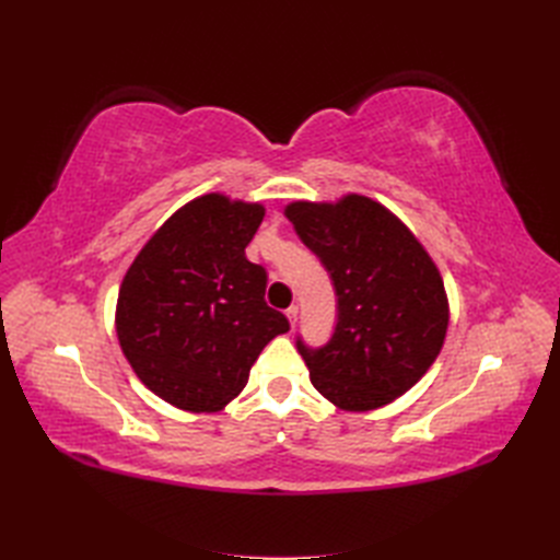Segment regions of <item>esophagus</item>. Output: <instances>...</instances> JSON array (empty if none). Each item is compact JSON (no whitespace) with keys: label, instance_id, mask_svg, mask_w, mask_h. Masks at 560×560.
Instances as JSON below:
<instances>
[{"label":"esophagus","instance_id":"obj_1","mask_svg":"<svg viewBox=\"0 0 560 560\" xmlns=\"http://www.w3.org/2000/svg\"><path fill=\"white\" fill-rule=\"evenodd\" d=\"M284 315H287V319L292 322V327H294V325H296V319H299V306H290V308L284 311Z\"/></svg>","mask_w":560,"mask_h":560}]
</instances>
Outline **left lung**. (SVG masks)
Segmentation results:
<instances>
[{
    "mask_svg": "<svg viewBox=\"0 0 560 560\" xmlns=\"http://www.w3.org/2000/svg\"><path fill=\"white\" fill-rule=\"evenodd\" d=\"M287 219L319 264L336 294L329 341L296 350L311 383L346 411H371L413 387L444 346L448 301L430 254L381 202L346 196L299 200Z\"/></svg>",
    "mask_w": 560,
    "mask_h": 560,
    "instance_id": "8db88e82",
    "label": "left lung"
}]
</instances>
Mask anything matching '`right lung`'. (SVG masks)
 I'll use <instances>...</instances> for the list:
<instances>
[{"mask_svg":"<svg viewBox=\"0 0 560 560\" xmlns=\"http://www.w3.org/2000/svg\"><path fill=\"white\" fill-rule=\"evenodd\" d=\"M261 219L259 202L200 196L151 235L124 278L118 343L138 378L177 409H224L264 346L290 329L264 299L266 268L245 257Z\"/></svg>","mask_w":560,"mask_h":560,"instance_id":"1","label":"right lung"}]
</instances>
